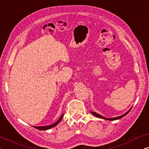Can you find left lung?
Masks as SVG:
<instances>
[{
	"instance_id": "obj_1",
	"label": "left lung",
	"mask_w": 149,
	"mask_h": 149,
	"mask_svg": "<svg viewBox=\"0 0 149 149\" xmlns=\"http://www.w3.org/2000/svg\"><path fill=\"white\" fill-rule=\"evenodd\" d=\"M132 109V108L131 109H130L129 111H128L127 112H126L125 113H124L123 115H121V116H119V117H113V118H106L105 117H104V116H102V115H99V114H97V113H95V112H92V111H90V113L92 114V115H93L95 116V117H98V118H100V119H105V120H108V121H115V120H118V119H121V118H123L124 116H125L126 115H127V114L129 113V112L130 111V110Z\"/></svg>"
}]
</instances>
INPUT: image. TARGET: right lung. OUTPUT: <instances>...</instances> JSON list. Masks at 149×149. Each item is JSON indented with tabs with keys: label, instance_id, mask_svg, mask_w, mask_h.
<instances>
[{
	"label": "right lung",
	"instance_id": "obj_1",
	"mask_svg": "<svg viewBox=\"0 0 149 149\" xmlns=\"http://www.w3.org/2000/svg\"><path fill=\"white\" fill-rule=\"evenodd\" d=\"M64 114H63L62 115V116L60 117V119H59L58 121H57L56 123L52 124V125H46V126H33L34 128H36V129L37 130H49L51 128H53L54 127H56V126L58 125V124L60 123V122L62 121V118H63V116H64Z\"/></svg>",
	"mask_w": 149,
	"mask_h": 149
}]
</instances>
